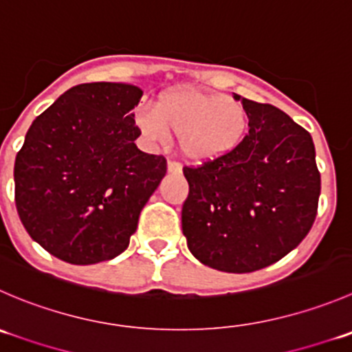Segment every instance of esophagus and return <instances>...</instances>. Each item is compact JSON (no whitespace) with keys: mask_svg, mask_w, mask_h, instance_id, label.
Wrapping results in <instances>:
<instances>
[{"mask_svg":"<svg viewBox=\"0 0 352 352\" xmlns=\"http://www.w3.org/2000/svg\"><path fill=\"white\" fill-rule=\"evenodd\" d=\"M166 168H168V173H172V175H180L182 173V165L177 162H168L166 163Z\"/></svg>","mask_w":352,"mask_h":352,"instance_id":"obj_1","label":"esophagus"}]
</instances>
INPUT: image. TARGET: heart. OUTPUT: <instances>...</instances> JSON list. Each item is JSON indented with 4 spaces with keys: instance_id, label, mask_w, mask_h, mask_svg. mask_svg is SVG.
Masks as SVG:
<instances>
[{
    "instance_id": "obj_1",
    "label": "heart",
    "mask_w": 352,
    "mask_h": 352,
    "mask_svg": "<svg viewBox=\"0 0 352 352\" xmlns=\"http://www.w3.org/2000/svg\"><path fill=\"white\" fill-rule=\"evenodd\" d=\"M134 125L151 144L179 135L184 158L204 165L239 148L248 132V113L239 101L223 94L173 87L153 100L151 110L138 111Z\"/></svg>"
}]
</instances>
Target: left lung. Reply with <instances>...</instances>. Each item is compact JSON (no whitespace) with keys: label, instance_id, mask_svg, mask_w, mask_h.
<instances>
[{"label":"left lung","instance_id":"obj_1","mask_svg":"<svg viewBox=\"0 0 352 352\" xmlns=\"http://www.w3.org/2000/svg\"><path fill=\"white\" fill-rule=\"evenodd\" d=\"M249 118L235 151L184 168L182 232L194 258L228 274L270 267L308 235L320 197L308 131L272 104L234 94Z\"/></svg>","mask_w":352,"mask_h":352}]
</instances>
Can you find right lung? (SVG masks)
<instances>
[{"label":"right lung","instance_id":"obj_1","mask_svg":"<svg viewBox=\"0 0 352 352\" xmlns=\"http://www.w3.org/2000/svg\"><path fill=\"white\" fill-rule=\"evenodd\" d=\"M141 87L75 85L32 122L15 158V204L30 237L72 265L129 248L139 214L166 173L163 156L135 146Z\"/></svg>","mask_w":352,"mask_h":352}]
</instances>
